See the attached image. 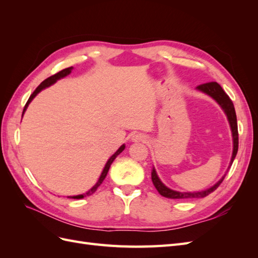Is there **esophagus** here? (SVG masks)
<instances>
[{
    "instance_id": "esophagus-1",
    "label": "esophagus",
    "mask_w": 258,
    "mask_h": 258,
    "mask_svg": "<svg viewBox=\"0 0 258 258\" xmlns=\"http://www.w3.org/2000/svg\"><path fill=\"white\" fill-rule=\"evenodd\" d=\"M131 141H134V142H146L147 137L144 134H141V132H135V134L131 136Z\"/></svg>"
}]
</instances>
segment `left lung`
<instances>
[{"mask_svg":"<svg viewBox=\"0 0 258 258\" xmlns=\"http://www.w3.org/2000/svg\"><path fill=\"white\" fill-rule=\"evenodd\" d=\"M198 91L206 93L207 96L211 97L213 100L216 101V103L222 107V110L224 111L225 115L227 116V119L229 122L230 126V130H231V135H232V156L230 159V163L228 166L227 171L229 170V168L231 167L233 159L236 158V155L238 152V144H239V139H238V124H237V115H236V111H235V106H233L232 101L229 99V97L226 95V92L223 90V88L221 87L220 85L215 82H211V83H207V84H202L196 88ZM226 173L224 174V176L218 181L217 183H215L213 186L209 187V188L201 190V191H177V190H173L167 187L165 184H163L160 178L157 175V172H156L155 168L153 167L152 170V181L154 186L156 187V189L158 190V192L161 195V196L166 197V198H170V199H191V198H204L207 197L208 195H210L211 192H213L220 184L223 182V179L225 177Z\"/></svg>","mask_w":258,"mask_h":258,"instance_id":"1","label":"left lung"}]
</instances>
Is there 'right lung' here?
Segmentation results:
<instances>
[{"label": "right lung", "mask_w": 258, "mask_h": 258, "mask_svg": "<svg viewBox=\"0 0 258 258\" xmlns=\"http://www.w3.org/2000/svg\"><path fill=\"white\" fill-rule=\"evenodd\" d=\"M72 70H73V67L67 68V69H64V70H62V71L58 72L57 74H54V75L48 77V79H46L44 82H42V83L40 84V86H38V87L33 91L32 95L30 96V98H29V100H28V102H27L26 105H25V108H23L22 116H23V114H25V112H26V110L28 108V106H29L31 101H32V100L37 96V93H40L43 89L49 87V86H51L52 84H54L57 81H59V80H61V79H63V77L68 76L69 74H71ZM124 147H126V145L122 144V145L118 148V150H117V151L111 156L110 159H108L107 162L105 163L104 169H103V171H102V173H101V175H100V177H99V179H98V182H97L95 185H93L88 191H86L85 194H82V195H77V196H69L68 198H71V199H82V198H84V197H86V196H90V195H92L93 192H95V191L98 189V187H99L101 184H102V182L104 181V178H105V176H106V174H107V172H108V170H110V167H111V165H112V162L115 160V158L117 157V156H118V155L124 150Z\"/></svg>", "instance_id": "add662e5"}]
</instances>
